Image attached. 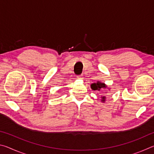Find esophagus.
Listing matches in <instances>:
<instances>
[{
	"mask_svg": "<svg viewBox=\"0 0 154 154\" xmlns=\"http://www.w3.org/2000/svg\"><path fill=\"white\" fill-rule=\"evenodd\" d=\"M77 79H83V75H77Z\"/></svg>",
	"mask_w": 154,
	"mask_h": 154,
	"instance_id": "34e87169",
	"label": "esophagus"
}]
</instances>
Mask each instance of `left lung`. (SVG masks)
I'll list each match as a JSON object with an SVG mask.
<instances>
[{
  "label": "left lung",
  "mask_w": 154,
  "mask_h": 154,
  "mask_svg": "<svg viewBox=\"0 0 154 154\" xmlns=\"http://www.w3.org/2000/svg\"><path fill=\"white\" fill-rule=\"evenodd\" d=\"M106 87V85L105 84V83H101L100 82H98L96 83H92V84H91V88H92L93 90L100 91V89H103V88H105ZM101 98H102V99H101V101H102V102H103V103H105V99H106L105 96H102Z\"/></svg>",
  "instance_id": "1"
}]
</instances>
